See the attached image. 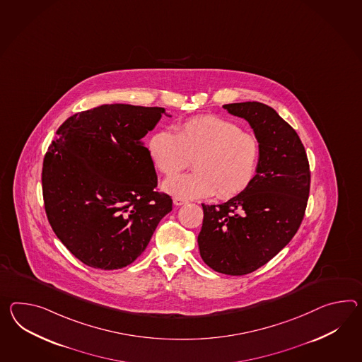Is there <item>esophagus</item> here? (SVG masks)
<instances>
[{"label":"esophagus","instance_id":"34e87169","mask_svg":"<svg viewBox=\"0 0 362 362\" xmlns=\"http://www.w3.org/2000/svg\"><path fill=\"white\" fill-rule=\"evenodd\" d=\"M173 203H174V205H177V206H180V205H185V204H187V200H185V199H180V197H174Z\"/></svg>","mask_w":362,"mask_h":362}]
</instances>
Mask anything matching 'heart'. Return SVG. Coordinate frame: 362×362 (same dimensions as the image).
Wrapping results in <instances>:
<instances>
[{
	"mask_svg": "<svg viewBox=\"0 0 362 362\" xmlns=\"http://www.w3.org/2000/svg\"><path fill=\"white\" fill-rule=\"evenodd\" d=\"M159 129L148 140L153 165L165 175H174L192 159V173L168 177L165 192L180 199H204L217 194L231 199L254 180L260 148L252 133L239 129L214 115L196 116L174 128Z\"/></svg>",
	"mask_w": 362,
	"mask_h": 362,
	"instance_id": "obj_1",
	"label": "heart"
}]
</instances>
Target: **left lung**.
Returning a JSON list of instances; mask_svg holds the SVG:
<instances>
[{
    "instance_id": "1",
    "label": "left lung",
    "mask_w": 362,
    "mask_h": 362,
    "mask_svg": "<svg viewBox=\"0 0 362 362\" xmlns=\"http://www.w3.org/2000/svg\"><path fill=\"white\" fill-rule=\"evenodd\" d=\"M222 108L252 128L259 165L242 194L203 204L197 243L204 263L216 272L242 276L268 263L297 233L309 199V160L300 136L272 107L243 102Z\"/></svg>"
}]
</instances>
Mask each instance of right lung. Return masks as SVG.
Instances as JSON below:
<instances>
[{"instance_id": "1", "label": "right lung", "mask_w": 362, "mask_h": 362, "mask_svg": "<svg viewBox=\"0 0 362 362\" xmlns=\"http://www.w3.org/2000/svg\"><path fill=\"white\" fill-rule=\"evenodd\" d=\"M166 110L103 105L66 119L45 153V213L62 245L83 264L119 269L148 246L173 200L158 194L142 139Z\"/></svg>"}]
</instances>
